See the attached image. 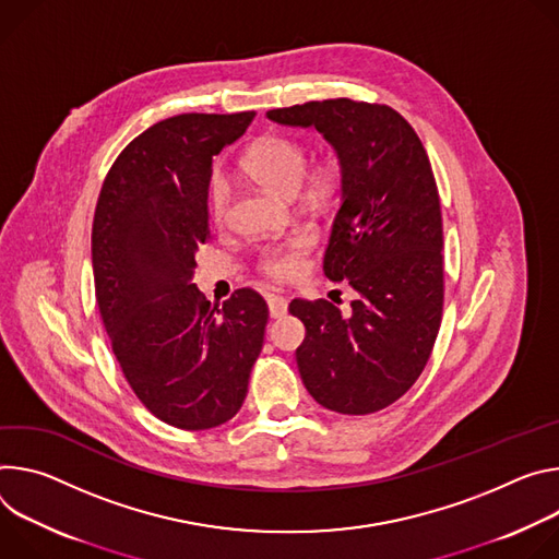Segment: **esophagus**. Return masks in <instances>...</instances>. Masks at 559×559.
Here are the masks:
<instances>
[{
	"label": "esophagus",
	"instance_id": "1",
	"mask_svg": "<svg viewBox=\"0 0 559 559\" xmlns=\"http://www.w3.org/2000/svg\"><path fill=\"white\" fill-rule=\"evenodd\" d=\"M288 311V301L280 295H269V313L271 318H284Z\"/></svg>",
	"mask_w": 559,
	"mask_h": 559
}]
</instances>
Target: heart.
<instances>
[{
    "label": "heart",
    "instance_id": "heart-1",
    "mask_svg": "<svg viewBox=\"0 0 559 559\" xmlns=\"http://www.w3.org/2000/svg\"><path fill=\"white\" fill-rule=\"evenodd\" d=\"M243 168L248 175L269 183L282 195H295L306 179L308 170V148L286 135H269L248 148L243 157ZM331 177L326 173L313 177V191H326ZM230 213V186L224 177H213L209 186V215L213 224H226ZM311 248V239L297 235L282 243H271L262 248L258 258V269L273 280H293L299 275L304 255Z\"/></svg>",
    "mask_w": 559,
    "mask_h": 559
}]
</instances>
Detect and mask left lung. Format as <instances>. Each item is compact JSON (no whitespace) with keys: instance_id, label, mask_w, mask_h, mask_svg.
<instances>
[{"instance_id":"left-lung-1","label":"left lung","mask_w":559,"mask_h":559,"mask_svg":"<svg viewBox=\"0 0 559 559\" xmlns=\"http://www.w3.org/2000/svg\"><path fill=\"white\" fill-rule=\"evenodd\" d=\"M284 127L318 129L337 151L342 202L324 273L357 299L342 316L329 299H293L306 326L297 368L329 411L368 415L421 376L444 308L442 211L436 175L411 123L386 104L348 97L273 108Z\"/></svg>"}]
</instances>
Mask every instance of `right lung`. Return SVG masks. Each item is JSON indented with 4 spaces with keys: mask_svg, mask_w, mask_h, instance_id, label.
<instances>
[{
    "mask_svg": "<svg viewBox=\"0 0 559 559\" xmlns=\"http://www.w3.org/2000/svg\"><path fill=\"white\" fill-rule=\"evenodd\" d=\"M255 110L183 112L138 135L112 162L93 219L95 297L123 378L162 421L206 430L243 404L269 306L253 288L222 308L195 284L209 241L213 157Z\"/></svg>",
    "mask_w": 559,
    "mask_h": 559,
    "instance_id": "right-lung-1",
    "label": "right lung"
}]
</instances>
